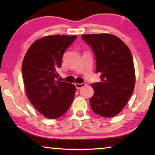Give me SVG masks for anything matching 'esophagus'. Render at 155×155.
<instances>
[{"label": "esophagus", "instance_id": "obj_1", "mask_svg": "<svg viewBox=\"0 0 155 155\" xmlns=\"http://www.w3.org/2000/svg\"><path fill=\"white\" fill-rule=\"evenodd\" d=\"M75 85L77 89H81L86 85V83H84V82H82V83H75Z\"/></svg>", "mask_w": 155, "mask_h": 155}]
</instances>
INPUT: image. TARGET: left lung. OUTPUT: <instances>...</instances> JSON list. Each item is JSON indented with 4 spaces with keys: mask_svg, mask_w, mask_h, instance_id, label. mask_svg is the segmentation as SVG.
Returning <instances> with one entry per match:
<instances>
[{
    "mask_svg": "<svg viewBox=\"0 0 155 155\" xmlns=\"http://www.w3.org/2000/svg\"><path fill=\"white\" fill-rule=\"evenodd\" d=\"M96 59V73L100 82L92 84L94 95L90 99L95 114L114 117L126 107L135 87V68L130 51L122 40L109 34L84 35Z\"/></svg>",
    "mask_w": 155,
    "mask_h": 155,
    "instance_id": "8db88e82",
    "label": "left lung"
}]
</instances>
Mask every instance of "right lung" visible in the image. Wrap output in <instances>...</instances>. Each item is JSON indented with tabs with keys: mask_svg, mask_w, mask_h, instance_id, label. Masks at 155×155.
<instances>
[{
	"mask_svg": "<svg viewBox=\"0 0 155 155\" xmlns=\"http://www.w3.org/2000/svg\"><path fill=\"white\" fill-rule=\"evenodd\" d=\"M77 36H47L31 44L23 60L22 73L27 97L42 115L61 117L73 102V84L61 81L58 73L65 51Z\"/></svg>",
	"mask_w": 155,
	"mask_h": 155,
	"instance_id": "obj_1",
	"label": "right lung"
}]
</instances>
